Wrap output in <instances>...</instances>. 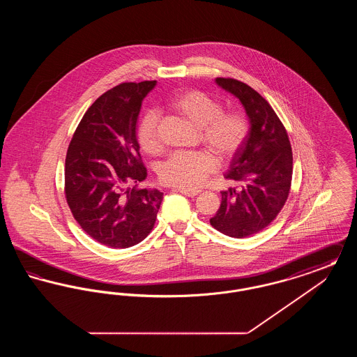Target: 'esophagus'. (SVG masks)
<instances>
[{
	"label": "esophagus",
	"instance_id": "1",
	"mask_svg": "<svg viewBox=\"0 0 357 357\" xmlns=\"http://www.w3.org/2000/svg\"><path fill=\"white\" fill-rule=\"evenodd\" d=\"M174 191L181 192V194H183V195H186V197H197V195L201 192L199 190H185V188H175Z\"/></svg>",
	"mask_w": 357,
	"mask_h": 357
}]
</instances>
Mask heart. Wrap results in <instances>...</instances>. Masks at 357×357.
I'll use <instances>...</instances> for the list:
<instances>
[{
  "label": "heart",
  "mask_w": 357,
  "mask_h": 357,
  "mask_svg": "<svg viewBox=\"0 0 357 357\" xmlns=\"http://www.w3.org/2000/svg\"><path fill=\"white\" fill-rule=\"evenodd\" d=\"M167 108L195 126L201 142L212 153H172L159 170V178L166 185L185 190L202 186L207 176L217 169V159L221 163L230 162L249 135V123L242 114L223 112L221 102L202 91H181L171 98ZM158 124V115L153 111H147L137 123V143L144 153L150 155L162 151Z\"/></svg>",
  "instance_id": "heart-1"
}]
</instances>
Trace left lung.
I'll return each mask as SVG.
<instances>
[{"instance_id": "8db88e82", "label": "left lung", "mask_w": 357, "mask_h": 357, "mask_svg": "<svg viewBox=\"0 0 357 357\" xmlns=\"http://www.w3.org/2000/svg\"><path fill=\"white\" fill-rule=\"evenodd\" d=\"M215 83L243 105L250 128L225 174L239 188L222 191L221 206L210 223L225 236L249 237L269 226L287 202L293 153L284 124L257 91L229 77H217Z\"/></svg>"}]
</instances>
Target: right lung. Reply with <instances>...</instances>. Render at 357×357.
Here are the masks:
<instances>
[{
	"instance_id": "right-lung-1",
	"label": "right lung",
	"mask_w": 357,
	"mask_h": 357,
	"mask_svg": "<svg viewBox=\"0 0 357 357\" xmlns=\"http://www.w3.org/2000/svg\"><path fill=\"white\" fill-rule=\"evenodd\" d=\"M156 82L121 83L102 93L80 120L66 158V198L91 238L112 249L142 242L153 230L163 192L135 188L147 170L136 139L142 102Z\"/></svg>"
}]
</instances>
